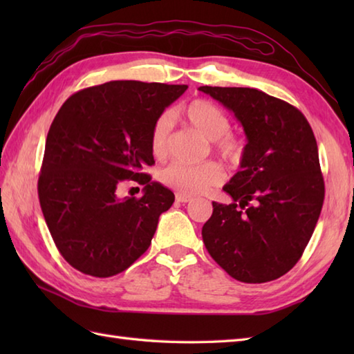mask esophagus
Listing matches in <instances>:
<instances>
[{"label":"esophagus","mask_w":354,"mask_h":354,"mask_svg":"<svg viewBox=\"0 0 354 354\" xmlns=\"http://www.w3.org/2000/svg\"><path fill=\"white\" fill-rule=\"evenodd\" d=\"M193 198L189 196V194H183V193H176V201L178 202H183V204H185V202H190Z\"/></svg>","instance_id":"esophagus-1"}]
</instances>
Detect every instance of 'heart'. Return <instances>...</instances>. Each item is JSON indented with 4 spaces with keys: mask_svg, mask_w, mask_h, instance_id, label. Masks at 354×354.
<instances>
[{
    "mask_svg": "<svg viewBox=\"0 0 354 354\" xmlns=\"http://www.w3.org/2000/svg\"><path fill=\"white\" fill-rule=\"evenodd\" d=\"M184 118L207 140H213V147L225 160L239 162L243 155L245 142L230 131L231 122L227 112L213 102L196 99L183 109ZM170 133V115L167 112L158 115L150 131V149L156 158L167 152ZM225 176L222 165L216 161L201 164L171 162L161 171V181L183 194H201L221 184Z\"/></svg>",
    "mask_w": 354,
    "mask_h": 354,
    "instance_id": "1",
    "label": "heart"
}]
</instances>
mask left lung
I'll return each mask as SVG.
<instances>
[{
  "label": "left lung",
  "mask_w": 354,
  "mask_h": 354,
  "mask_svg": "<svg viewBox=\"0 0 354 354\" xmlns=\"http://www.w3.org/2000/svg\"><path fill=\"white\" fill-rule=\"evenodd\" d=\"M234 112L248 142L240 170L202 227L208 254L243 283H266L301 259L324 202L318 146L303 112L254 88L201 86Z\"/></svg>",
  "instance_id": "1"
}]
</instances>
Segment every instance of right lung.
Instances as JSON below:
<instances>
[{"label": "right lung", "mask_w": 354, "mask_h": 354, "mask_svg": "<svg viewBox=\"0 0 354 354\" xmlns=\"http://www.w3.org/2000/svg\"><path fill=\"white\" fill-rule=\"evenodd\" d=\"M187 85L114 80L74 93L45 141L37 194L56 248L82 274L123 272L147 251L175 194L142 171L152 165L150 131ZM141 198H118L123 183Z\"/></svg>", "instance_id": "add662e5"}]
</instances>
